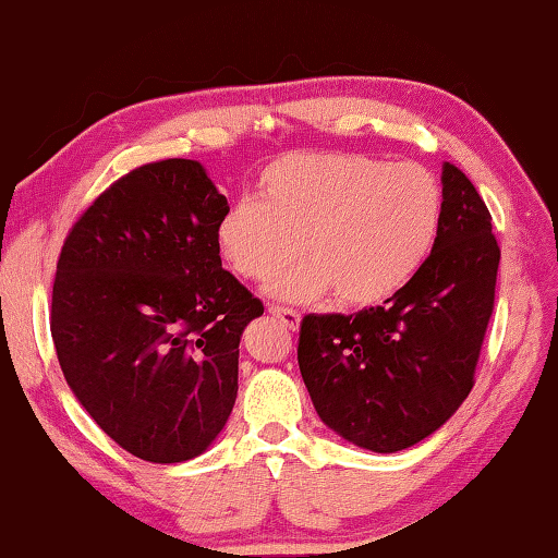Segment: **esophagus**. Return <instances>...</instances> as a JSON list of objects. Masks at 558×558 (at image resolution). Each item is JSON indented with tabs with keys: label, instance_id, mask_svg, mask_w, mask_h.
Wrapping results in <instances>:
<instances>
[{
	"label": "esophagus",
	"instance_id": "34e87169",
	"mask_svg": "<svg viewBox=\"0 0 558 558\" xmlns=\"http://www.w3.org/2000/svg\"><path fill=\"white\" fill-rule=\"evenodd\" d=\"M268 313L272 315V317H278L280 323H282V327H288V329H292V332H295V329H300V315L295 313V310H290V307H276V305H270L268 307Z\"/></svg>",
	"mask_w": 558,
	"mask_h": 558
}]
</instances>
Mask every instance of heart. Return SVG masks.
Instances as JSON below:
<instances>
[{
  "label": "heart",
  "instance_id": "b5f03b06",
  "mask_svg": "<svg viewBox=\"0 0 558 558\" xmlns=\"http://www.w3.org/2000/svg\"><path fill=\"white\" fill-rule=\"evenodd\" d=\"M260 186L263 199L229 206L216 239L235 276L256 282L302 248L307 260L268 286L280 300L310 302L332 290L339 305H379L415 276L436 241L440 186L418 165L302 153L268 165Z\"/></svg>",
  "mask_w": 558,
  "mask_h": 558
}]
</instances>
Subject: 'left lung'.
<instances>
[{
  "mask_svg": "<svg viewBox=\"0 0 558 558\" xmlns=\"http://www.w3.org/2000/svg\"><path fill=\"white\" fill-rule=\"evenodd\" d=\"M430 256L379 307L307 315L298 364L327 428L374 452L428 438L468 399L495 307L493 216L456 165H442Z\"/></svg>",
  "mask_w": 558,
  "mask_h": 558,
  "instance_id": "obj_1",
  "label": "left lung"
}]
</instances>
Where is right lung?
<instances>
[{
  "instance_id": "obj_1",
  "label": "right lung",
  "mask_w": 558,
  "mask_h": 558,
  "mask_svg": "<svg viewBox=\"0 0 558 558\" xmlns=\"http://www.w3.org/2000/svg\"><path fill=\"white\" fill-rule=\"evenodd\" d=\"M226 211L196 159H162L102 192L61 248L59 364L90 418L135 458L202 456L233 411L241 335L263 302L221 268Z\"/></svg>"
}]
</instances>
